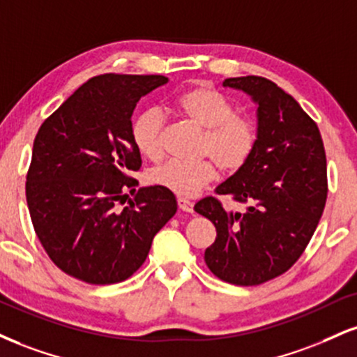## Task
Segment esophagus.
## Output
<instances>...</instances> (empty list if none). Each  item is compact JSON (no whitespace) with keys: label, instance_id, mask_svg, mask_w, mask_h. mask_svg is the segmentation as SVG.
I'll return each instance as SVG.
<instances>
[{"label":"esophagus","instance_id":"obj_1","mask_svg":"<svg viewBox=\"0 0 357 357\" xmlns=\"http://www.w3.org/2000/svg\"><path fill=\"white\" fill-rule=\"evenodd\" d=\"M178 206L184 213H192V206L195 204H192V201L186 199V197H178Z\"/></svg>","mask_w":357,"mask_h":357}]
</instances>
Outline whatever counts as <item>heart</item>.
I'll return each instance as SVG.
<instances>
[{"label": "heart", "instance_id": "obj_1", "mask_svg": "<svg viewBox=\"0 0 357 357\" xmlns=\"http://www.w3.org/2000/svg\"><path fill=\"white\" fill-rule=\"evenodd\" d=\"M178 108L184 118L206 131L201 154L211 158L221 171L236 173L249 161L256 148V126L248 118L236 114L234 105L225 94L209 86H195L178 98ZM162 131L165 114L161 109L141 111L131 123L132 144L144 158L158 161L165 151ZM212 162L171 160L154 167L149 181L174 195L192 196L216 178V165Z\"/></svg>", "mask_w": 357, "mask_h": 357}]
</instances>
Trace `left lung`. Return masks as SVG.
Here are the masks:
<instances>
[{
    "mask_svg": "<svg viewBox=\"0 0 357 357\" xmlns=\"http://www.w3.org/2000/svg\"><path fill=\"white\" fill-rule=\"evenodd\" d=\"M257 105V141L249 161L216 188V195L248 203L226 211L209 196L195 211L216 227L204 261L214 276L257 286L293 266L314 234L328 197L326 153L317 124L291 94L261 76L227 78Z\"/></svg>",
    "mask_w": 357,
    "mask_h": 357,
    "instance_id": "1",
    "label": "left lung"
}]
</instances>
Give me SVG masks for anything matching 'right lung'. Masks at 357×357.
<instances>
[{
	"label": "right lung",
	"mask_w": 357,
	"mask_h": 357,
	"mask_svg": "<svg viewBox=\"0 0 357 357\" xmlns=\"http://www.w3.org/2000/svg\"><path fill=\"white\" fill-rule=\"evenodd\" d=\"M161 75H100L79 86L41 124L26 176L34 231L61 271L89 284H114L146 261L153 238L178 203L161 186L141 188L131 139L137 101L166 84Z\"/></svg>",
	"instance_id": "add662e5"
}]
</instances>
